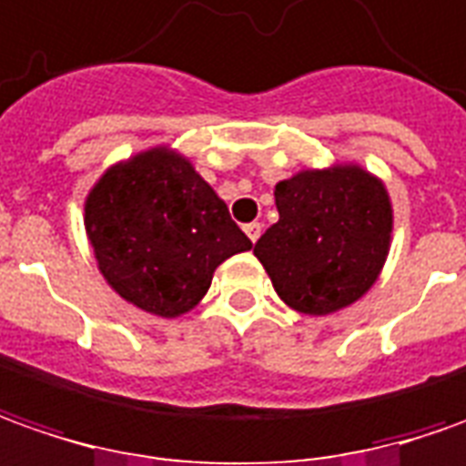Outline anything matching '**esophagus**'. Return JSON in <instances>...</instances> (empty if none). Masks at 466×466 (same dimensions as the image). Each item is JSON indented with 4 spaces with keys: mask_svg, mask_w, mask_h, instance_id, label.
I'll return each instance as SVG.
<instances>
[{
    "mask_svg": "<svg viewBox=\"0 0 466 466\" xmlns=\"http://www.w3.org/2000/svg\"><path fill=\"white\" fill-rule=\"evenodd\" d=\"M245 234L252 242H258L259 234H262V224L259 221H249V224H245Z\"/></svg>",
    "mask_w": 466,
    "mask_h": 466,
    "instance_id": "esophagus-1",
    "label": "esophagus"
}]
</instances>
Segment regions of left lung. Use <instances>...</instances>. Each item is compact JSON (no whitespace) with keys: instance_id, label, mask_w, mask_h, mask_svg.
Instances as JSON below:
<instances>
[{"instance_id":"left-lung-1","label":"left lung","mask_w":466,"mask_h":466,"mask_svg":"<svg viewBox=\"0 0 466 466\" xmlns=\"http://www.w3.org/2000/svg\"><path fill=\"white\" fill-rule=\"evenodd\" d=\"M280 219L255 245L275 293L293 311L329 316L360 300L392 242L385 183L360 163L306 167L275 186Z\"/></svg>"}]
</instances>
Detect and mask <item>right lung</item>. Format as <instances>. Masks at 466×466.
<instances>
[{
    "label": "right lung",
    "instance_id": "add662e5",
    "mask_svg": "<svg viewBox=\"0 0 466 466\" xmlns=\"http://www.w3.org/2000/svg\"><path fill=\"white\" fill-rule=\"evenodd\" d=\"M84 227L114 293L160 319L193 311L221 262L252 247L217 191L170 145L106 167L84 201Z\"/></svg>",
    "mask_w": 466,
    "mask_h": 466
}]
</instances>
